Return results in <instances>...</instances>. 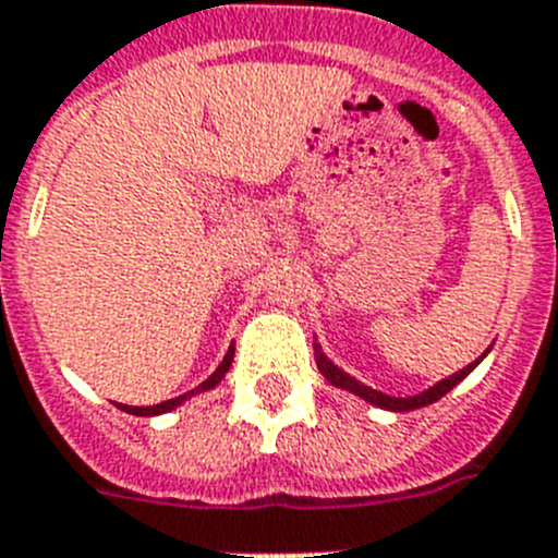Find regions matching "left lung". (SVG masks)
<instances>
[{"label":"left lung","instance_id":"obj_1","mask_svg":"<svg viewBox=\"0 0 558 558\" xmlns=\"http://www.w3.org/2000/svg\"><path fill=\"white\" fill-rule=\"evenodd\" d=\"M313 349H315V363H318V372H322L324 377H327L335 388H343V391L354 393V397H360V399H366V402H372V405L386 408V411H397V413L416 411V408H425V405H433V402H438V399L445 397V393H450L452 388H456L458 383H461V379L466 377V374H470L472 368H475L483 357H486V354H489V349H486V352H483L481 357L475 360V363H470V366L461 368V372L450 374V377L438 379L436 386H430V388H427V391L416 393V397H388V393L374 391V388L363 386V383H360V379H354L352 374H347V372H343V368L335 366L332 360H329L327 354H324L322 343H313Z\"/></svg>","mask_w":558,"mask_h":558}]
</instances>
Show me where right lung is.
Returning <instances> with one entry per match:
<instances>
[{
	"label": "right lung",
	"mask_w": 558,
	"mask_h": 558,
	"mask_svg": "<svg viewBox=\"0 0 558 558\" xmlns=\"http://www.w3.org/2000/svg\"><path fill=\"white\" fill-rule=\"evenodd\" d=\"M231 360H234V349H229V352H226V357L220 360V366L215 368V374H209V377H206L198 388H192V391L181 393V397L167 399V402H159V405H147V408H136V405H120V408H122V411H125V413H133V416H159V413L175 411V408L184 405L186 399L195 397V393H204V391H209V388L218 386L220 379L226 377V372H229V368H231Z\"/></svg>",
	"instance_id": "1"
}]
</instances>
